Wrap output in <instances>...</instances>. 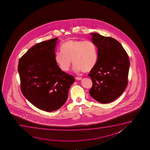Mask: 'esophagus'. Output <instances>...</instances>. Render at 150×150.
<instances>
[{
    "label": "esophagus",
    "mask_w": 150,
    "mask_h": 150,
    "mask_svg": "<svg viewBox=\"0 0 150 150\" xmlns=\"http://www.w3.org/2000/svg\"><path fill=\"white\" fill-rule=\"evenodd\" d=\"M75 78H76V80H81V79H82V78H81V77H76Z\"/></svg>",
    "instance_id": "esophagus-1"
}]
</instances>
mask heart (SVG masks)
Segmentation results:
<instances>
[{"mask_svg": "<svg viewBox=\"0 0 150 150\" xmlns=\"http://www.w3.org/2000/svg\"><path fill=\"white\" fill-rule=\"evenodd\" d=\"M62 53L55 54L54 60L59 68L64 72L70 70L73 64L76 72H90L96 64L97 49L90 40H70L62 45Z\"/></svg>", "mask_w": 150, "mask_h": 150, "instance_id": "b5f03b06", "label": "heart"}]
</instances>
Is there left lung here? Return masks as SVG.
<instances>
[{
  "label": "left lung",
  "mask_w": 150,
  "mask_h": 150,
  "mask_svg": "<svg viewBox=\"0 0 150 150\" xmlns=\"http://www.w3.org/2000/svg\"><path fill=\"white\" fill-rule=\"evenodd\" d=\"M90 35L97 47V60L88 75L93 82L89 93L99 103H108L118 98L127 86L129 58L116 39L96 33Z\"/></svg>",
  "instance_id": "8db88e82"
}]
</instances>
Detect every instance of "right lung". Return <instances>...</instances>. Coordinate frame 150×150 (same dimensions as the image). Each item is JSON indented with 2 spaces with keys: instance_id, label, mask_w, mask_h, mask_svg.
I'll return each instance as SVG.
<instances>
[{
  "instance_id": "right-lung-1",
  "label": "right lung",
  "mask_w": 150,
  "mask_h": 150,
  "mask_svg": "<svg viewBox=\"0 0 150 150\" xmlns=\"http://www.w3.org/2000/svg\"><path fill=\"white\" fill-rule=\"evenodd\" d=\"M57 39L37 43L20 58L18 66L23 96L38 109L48 112L64 105L75 81L74 76L62 71L55 62Z\"/></svg>"
}]
</instances>
